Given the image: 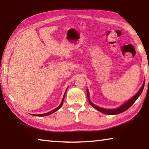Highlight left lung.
Here are the masks:
<instances>
[{
  "mask_svg": "<svg viewBox=\"0 0 149 149\" xmlns=\"http://www.w3.org/2000/svg\"><path fill=\"white\" fill-rule=\"evenodd\" d=\"M144 86H145V81L143 83L141 87V88L139 89V91L137 92V93L136 94V95H135L134 97H132L131 99H130L128 102H126L125 104H124L123 105H121V106H120L119 107L116 108V109H104V108L100 107L98 106H97V105H94L93 103H92V102L90 100V98H89V93L87 88H86V93H87V98H88L89 104H90L94 108H95L96 110H98V111L102 112L106 115H117V114H119V113L125 111L129 109V108L132 106V104L136 101V100L138 98V97L141 95V94L142 93L143 88H144Z\"/></svg>",
  "mask_w": 149,
  "mask_h": 149,
  "instance_id": "1",
  "label": "left lung"
}]
</instances>
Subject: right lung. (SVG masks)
Segmentation results:
<instances>
[{
  "instance_id": "1",
  "label": "right lung",
  "mask_w": 149,
  "mask_h": 149,
  "mask_svg": "<svg viewBox=\"0 0 149 149\" xmlns=\"http://www.w3.org/2000/svg\"><path fill=\"white\" fill-rule=\"evenodd\" d=\"M66 91H67V88H66V92H65V93H64V96H63V100H62L61 104H60V105H59V106H58V107H56V109H53V110H52V111H51L48 112V113H44V114L32 115H33V116H37V117H44V116H47V115H50V114H52V113H55V111H57L58 109H60V108L62 107V105H63V101H64V96H65V94H66Z\"/></svg>"
}]
</instances>
